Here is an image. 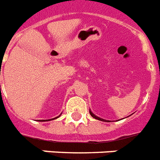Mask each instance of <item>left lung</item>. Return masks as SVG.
<instances>
[{"label":"left lung","instance_id":"8db88e82","mask_svg":"<svg viewBox=\"0 0 160 160\" xmlns=\"http://www.w3.org/2000/svg\"><path fill=\"white\" fill-rule=\"evenodd\" d=\"M90 115H91V116L93 117V118H95V119H98V120H101V121H108L109 122V120H105V119H101V118H100V117H98V116H96V115H95V114H94L92 113V112L90 111Z\"/></svg>","mask_w":160,"mask_h":160}]
</instances>
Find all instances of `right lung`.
<instances>
[{
  "label": "right lung",
  "instance_id": "obj_1",
  "mask_svg": "<svg viewBox=\"0 0 160 160\" xmlns=\"http://www.w3.org/2000/svg\"><path fill=\"white\" fill-rule=\"evenodd\" d=\"M60 115H59V116H58V117H55V118H54V119H48V120H47V119H46V120H45V119H43V120H41V121H49V120H52V119H57V118H59V117H60Z\"/></svg>",
  "mask_w": 160,
  "mask_h": 160
}]
</instances>
